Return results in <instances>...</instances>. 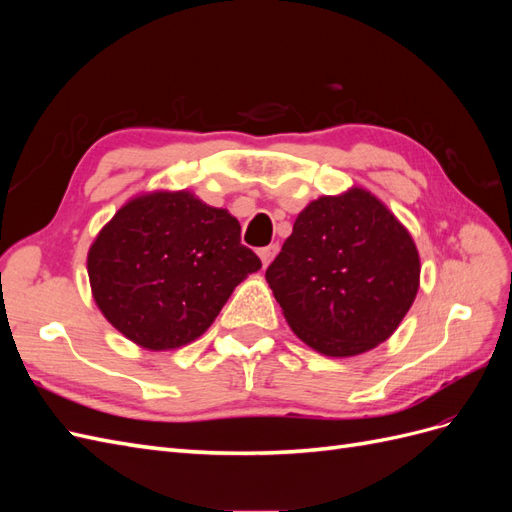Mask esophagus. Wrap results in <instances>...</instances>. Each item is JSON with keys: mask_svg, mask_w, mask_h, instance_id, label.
<instances>
[{"mask_svg": "<svg viewBox=\"0 0 512 512\" xmlns=\"http://www.w3.org/2000/svg\"><path fill=\"white\" fill-rule=\"evenodd\" d=\"M277 252H280V247H277L275 243H271V245H267V247H260L258 256H260V260H262V267H269V262L275 258Z\"/></svg>", "mask_w": 512, "mask_h": 512, "instance_id": "esophagus-1", "label": "esophagus"}]
</instances>
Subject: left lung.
<instances>
[{"label":"left lung","mask_w":512,"mask_h":512,"mask_svg":"<svg viewBox=\"0 0 512 512\" xmlns=\"http://www.w3.org/2000/svg\"><path fill=\"white\" fill-rule=\"evenodd\" d=\"M265 277L294 335L346 359L397 331L421 284V258L393 211L354 185L297 215Z\"/></svg>","instance_id":"left-lung-1"}]
</instances>
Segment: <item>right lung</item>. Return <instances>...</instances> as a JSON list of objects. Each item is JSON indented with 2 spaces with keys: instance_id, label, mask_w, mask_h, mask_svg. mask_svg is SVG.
Segmentation results:
<instances>
[{
  "instance_id": "add662e5",
  "label": "right lung",
  "mask_w": 512,
  "mask_h": 512,
  "mask_svg": "<svg viewBox=\"0 0 512 512\" xmlns=\"http://www.w3.org/2000/svg\"><path fill=\"white\" fill-rule=\"evenodd\" d=\"M262 267L241 245L226 209L188 190L130 198L87 254L91 294L102 316L145 350L192 344L247 275Z\"/></svg>"
}]
</instances>
